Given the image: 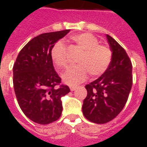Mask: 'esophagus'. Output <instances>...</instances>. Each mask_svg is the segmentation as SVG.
<instances>
[{
  "mask_svg": "<svg viewBox=\"0 0 147 147\" xmlns=\"http://www.w3.org/2000/svg\"><path fill=\"white\" fill-rule=\"evenodd\" d=\"M77 88V86H70V90L71 91H73V90H76V89Z\"/></svg>",
  "mask_w": 147,
  "mask_h": 147,
  "instance_id": "34e87169",
  "label": "esophagus"
}]
</instances>
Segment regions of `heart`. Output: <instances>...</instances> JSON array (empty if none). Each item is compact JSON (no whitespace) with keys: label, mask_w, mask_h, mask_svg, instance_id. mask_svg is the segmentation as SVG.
Instances as JSON below:
<instances>
[{"label":"heart","mask_w":147,"mask_h":147,"mask_svg":"<svg viewBox=\"0 0 147 147\" xmlns=\"http://www.w3.org/2000/svg\"><path fill=\"white\" fill-rule=\"evenodd\" d=\"M70 38L83 51L78 60L79 65L67 68L61 75L64 83L73 86L86 80L89 73L94 77L105 73L113 58V52L108 45L99 44L98 38L89 33L74 34ZM50 56L58 67L67 66V53L62 42L53 46Z\"/></svg>","instance_id":"obj_1"}]
</instances>
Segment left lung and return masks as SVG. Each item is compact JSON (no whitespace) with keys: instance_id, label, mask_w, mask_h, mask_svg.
Instances as JSON below:
<instances>
[{"instance_id":"8db88e82","label":"left lung","mask_w":147,"mask_h":147,"mask_svg":"<svg viewBox=\"0 0 147 147\" xmlns=\"http://www.w3.org/2000/svg\"><path fill=\"white\" fill-rule=\"evenodd\" d=\"M113 52L110 65L98 79L85 86L83 113L93 123H108L122 111L132 86V64L124 49L106 35Z\"/></svg>"}]
</instances>
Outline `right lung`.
Here are the masks:
<instances>
[{"label": "right lung", "instance_id": "obj_1", "mask_svg": "<svg viewBox=\"0 0 147 147\" xmlns=\"http://www.w3.org/2000/svg\"><path fill=\"white\" fill-rule=\"evenodd\" d=\"M70 30L39 34L18 54L13 66V86L20 107L39 124L57 120L62 113L61 97L70 92L53 64L50 52L55 43Z\"/></svg>", "mask_w": 147, "mask_h": 147}]
</instances>
